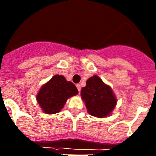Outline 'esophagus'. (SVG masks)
<instances>
[{"instance_id": "1", "label": "esophagus", "mask_w": 156, "mask_h": 156, "mask_svg": "<svg viewBox=\"0 0 156 156\" xmlns=\"http://www.w3.org/2000/svg\"><path fill=\"white\" fill-rule=\"evenodd\" d=\"M76 87L78 88V92H80V91H81V85L80 84H77V85H76Z\"/></svg>"}]
</instances>
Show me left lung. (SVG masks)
<instances>
[{"instance_id": "obj_1", "label": "left lung", "mask_w": 156, "mask_h": 156, "mask_svg": "<svg viewBox=\"0 0 156 156\" xmlns=\"http://www.w3.org/2000/svg\"><path fill=\"white\" fill-rule=\"evenodd\" d=\"M81 96L89 113L97 117L108 116L116 106V99L111 88L96 75L86 81V86L82 89Z\"/></svg>"}]
</instances>
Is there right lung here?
<instances>
[{
  "mask_svg": "<svg viewBox=\"0 0 156 156\" xmlns=\"http://www.w3.org/2000/svg\"><path fill=\"white\" fill-rule=\"evenodd\" d=\"M78 89L71 82H67L62 75H55L42 86L36 99L45 113L59 112L68 98L78 94Z\"/></svg>",
  "mask_w": 156,
  "mask_h": 156,
  "instance_id": "1",
  "label": "right lung"
}]
</instances>
